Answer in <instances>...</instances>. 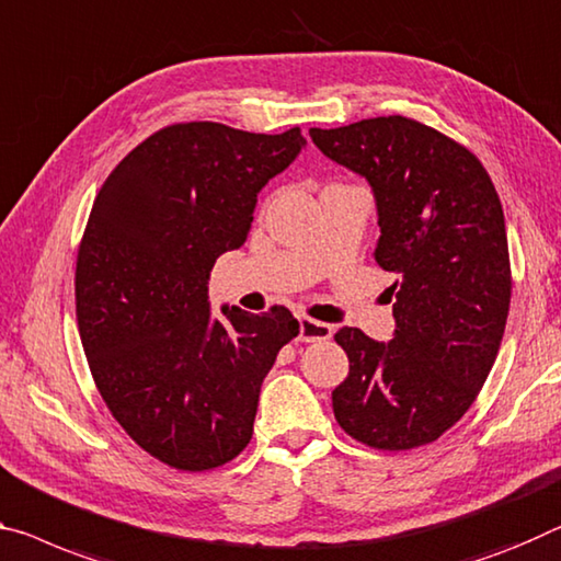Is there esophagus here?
<instances>
[{
  "label": "esophagus",
  "mask_w": 561,
  "mask_h": 561,
  "mask_svg": "<svg viewBox=\"0 0 561 561\" xmlns=\"http://www.w3.org/2000/svg\"><path fill=\"white\" fill-rule=\"evenodd\" d=\"M297 322H299L301 342H322L332 336V327L324 322H317V319H309L307 314H297Z\"/></svg>",
  "instance_id": "1"
}]
</instances>
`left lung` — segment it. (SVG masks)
Segmentation results:
<instances>
[{
	"mask_svg": "<svg viewBox=\"0 0 561 561\" xmlns=\"http://www.w3.org/2000/svg\"><path fill=\"white\" fill-rule=\"evenodd\" d=\"M309 137L369 182L375 260L397 277L392 340L357 327L334 334L350 357L334 416L367 447H422L465 416L500 352L512 297L502 202L467 147L399 114Z\"/></svg>",
	"mask_w": 561,
	"mask_h": 561,
	"instance_id": "8db88e82",
	"label": "left lung"
}]
</instances>
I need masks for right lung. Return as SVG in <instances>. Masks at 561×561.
Wrapping results in <instances>:
<instances>
[{
    "instance_id": "right-lung-1",
    "label": "right lung",
    "mask_w": 561,
    "mask_h": 561,
    "mask_svg": "<svg viewBox=\"0 0 561 561\" xmlns=\"http://www.w3.org/2000/svg\"><path fill=\"white\" fill-rule=\"evenodd\" d=\"M299 127L154 131L106 176L77 256L79 336L102 399L141 449L184 472L232 461L260 389L299 334L289 309H209L217 256L247 242L256 194L305 149Z\"/></svg>"
}]
</instances>
